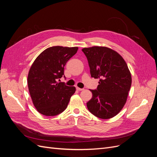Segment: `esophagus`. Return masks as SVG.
Listing matches in <instances>:
<instances>
[{
    "instance_id": "esophagus-1",
    "label": "esophagus",
    "mask_w": 157,
    "mask_h": 157,
    "mask_svg": "<svg viewBox=\"0 0 157 157\" xmlns=\"http://www.w3.org/2000/svg\"><path fill=\"white\" fill-rule=\"evenodd\" d=\"M76 88H77V90H78V91H82V90H84V88H78V87H77Z\"/></svg>"
}]
</instances>
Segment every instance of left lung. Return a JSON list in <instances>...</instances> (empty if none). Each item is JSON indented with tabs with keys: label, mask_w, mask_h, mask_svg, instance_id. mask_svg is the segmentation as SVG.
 <instances>
[{
	"label": "left lung",
	"mask_w": 157,
	"mask_h": 157,
	"mask_svg": "<svg viewBox=\"0 0 157 157\" xmlns=\"http://www.w3.org/2000/svg\"><path fill=\"white\" fill-rule=\"evenodd\" d=\"M86 56L90 75L99 78L96 90H90L92 98L87 102L89 111L108 119L124 107L132 84L131 73L122 57L107 47L93 46L82 50Z\"/></svg>",
	"instance_id": "obj_1"
}]
</instances>
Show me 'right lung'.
<instances>
[{
    "instance_id": "add662e5",
    "label": "right lung",
    "mask_w": 157,
    "mask_h": 157,
    "mask_svg": "<svg viewBox=\"0 0 157 157\" xmlns=\"http://www.w3.org/2000/svg\"><path fill=\"white\" fill-rule=\"evenodd\" d=\"M77 50L78 47H50L32 64L28 74V88L34 106L42 115L56 116L67 108L76 88L58 80L64 75L66 63Z\"/></svg>"
}]
</instances>
